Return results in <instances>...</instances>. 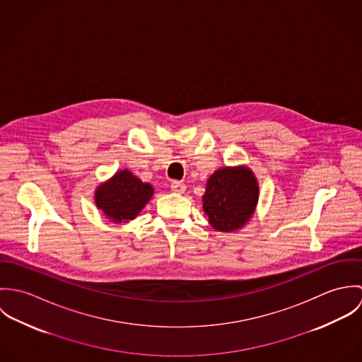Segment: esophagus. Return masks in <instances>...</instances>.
Wrapping results in <instances>:
<instances>
[{
    "mask_svg": "<svg viewBox=\"0 0 362 362\" xmlns=\"http://www.w3.org/2000/svg\"><path fill=\"white\" fill-rule=\"evenodd\" d=\"M170 188H171V191L175 192V194H182V192L185 191L187 185H185L184 182H181V181H173L171 185H170Z\"/></svg>",
    "mask_w": 362,
    "mask_h": 362,
    "instance_id": "esophagus-1",
    "label": "esophagus"
}]
</instances>
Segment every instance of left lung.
Listing matches in <instances>:
<instances>
[{
  "mask_svg": "<svg viewBox=\"0 0 362 362\" xmlns=\"http://www.w3.org/2000/svg\"><path fill=\"white\" fill-rule=\"evenodd\" d=\"M258 184L245 167L217 170L207 181L204 210L218 231H234L252 216L258 202Z\"/></svg>",
  "mask_w": 362,
  "mask_h": 362,
  "instance_id": "obj_1",
  "label": "left lung"
}]
</instances>
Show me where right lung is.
I'll return each instance as SVG.
<instances>
[{
  "label": "right lung",
  "mask_w": 362,
  "mask_h": 362,
  "mask_svg": "<svg viewBox=\"0 0 362 362\" xmlns=\"http://www.w3.org/2000/svg\"><path fill=\"white\" fill-rule=\"evenodd\" d=\"M153 195L152 185L142 182L128 170L118 171L108 182L100 185L96 192V205L104 214L115 221H127L148 204Z\"/></svg>",
  "instance_id": "right-lung-1"
}]
</instances>
